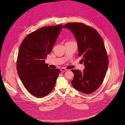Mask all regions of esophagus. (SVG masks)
<instances>
[{"mask_svg": "<svg viewBox=\"0 0 125 125\" xmlns=\"http://www.w3.org/2000/svg\"><path fill=\"white\" fill-rule=\"evenodd\" d=\"M60 70H61V71L64 72V71H67V69H66V68H61V69H60Z\"/></svg>", "mask_w": 125, "mask_h": 125, "instance_id": "34e87169", "label": "esophagus"}]
</instances>
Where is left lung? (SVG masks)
<instances>
[{
	"label": "left lung",
	"instance_id": "1",
	"mask_svg": "<svg viewBox=\"0 0 125 125\" xmlns=\"http://www.w3.org/2000/svg\"><path fill=\"white\" fill-rule=\"evenodd\" d=\"M71 31L77 42L78 56L85 65L83 72L73 69V86L85 94H90L102 83L108 66V59L103 39L93 28L82 23H69L63 26Z\"/></svg>",
	"mask_w": 125,
	"mask_h": 125
}]
</instances>
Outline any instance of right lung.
<instances>
[{
	"instance_id": "add662e5",
	"label": "right lung",
	"mask_w": 125,
	"mask_h": 125,
	"mask_svg": "<svg viewBox=\"0 0 125 125\" xmlns=\"http://www.w3.org/2000/svg\"><path fill=\"white\" fill-rule=\"evenodd\" d=\"M63 25L43 27L29 34L20 47L17 62L19 76L25 88L36 97L53 89L60 70L52 69L45 59L52 50Z\"/></svg>"
}]
</instances>
